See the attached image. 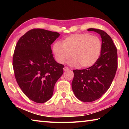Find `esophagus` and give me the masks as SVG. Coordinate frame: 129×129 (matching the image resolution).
<instances>
[{
	"instance_id": "34e87169",
	"label": "esophagus",
	"mask_w": 129,
	"mask_h": 129,
	"mask_svg": "<svg viewBox=\"0 0 129 129\" xmlns=\"http://www.w3.org/2000/svg\"><path fill=\"white\" fill-rule=\"evenodd\" d=\"M63 69H64V71H69V68H68L67 67H65L64 68H63Z\"/></svg>"
}]
</instances>
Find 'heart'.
<instances>
[{"mask_svg":"<svg viewBox=\"0 0 129 129\" xmlns=\"http://www.w3.org/2000/svg\"><path fill=\"white\" fill-rule=\"evenodd\" d=\"M101 41L99 37L88 34L71 35L63 40L62 43L57 41L53 45L55 59L64 64L72 57L70 65L87 68L94 65L100 56Z\"/></svg>","mask_w":129,"mask_h":129,"instance_id":"obj_1","label":"heart"}]
</instances>
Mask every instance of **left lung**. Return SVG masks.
<instances>
[{
    "label": "left lung",
    "instance_id": "left-lung-1",
    "mask_svg": "<svg viewBox=\"0 0 129 129\" xmlns=\"http://www.w3.org/2000/svg\"><path fill=\"white\" fill-rule=\"evenodd\" d=\"M100 35L101 52L99 60L92 67L73 70L72 88L76 97L83 102H92L100 99L112 84L118 67L117 50L112 38L104 30L89 28Z\"/></svg>",
    "mask_w": 129,
    "mask_h": 129
}]
</instances>
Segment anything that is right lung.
Here are the masks:
<instances>
[{
    "label": "right lung",
    "instance_id": "add662e5",
    "mask_svg": "<svg viewBox=\"0 0 129 129\" xmlns=\"http://www.w3.org/2000/svg\"><path fill=\"white\" fill-rule=\"evenodd\" d=\"M60 34L43 29H32L19 39L13 56L15 78L23 92L37 103L51 99L64 65L57 62L51 45Z\"/></svg>",
    "mask_w": 129,
    "mask_h": 129
}]
</instances>
